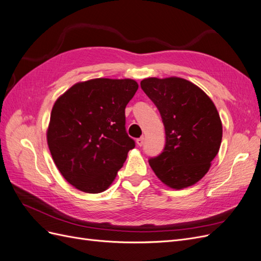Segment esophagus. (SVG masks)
<instances>
[{"mask_svg": "<svg viewBox=\"0 0 261 261\" xmlns=\"http://www.w3.org/2000/svg\"><path fill=\"white\" fill-rule=\"evenodd\" d=\"M143 144H144V138L141 137V138L137 139V145L138 146H142Z\"/></svg>", "mask_w": 261, "mask_h": 261, "instance_id": "34e87169", "label": "esophagus"}]
</instances>
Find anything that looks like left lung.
<instances>
[{
  "mask_svg": "<svg viewBox=\"0 0 261 261\" xmlns=\"http://www.w3.org/2000/svg\"><path fill=\"white\" fill-rule=\"evenodd\" d=\"M141 88L161 113L166 133L163 152L149 158L150 168L172 189L193 186L207 173L220 148L222 123L215 104L182 78H147Z\"/></svg>",
  "mask_w": 261,
  "mask_h": 261,
  "instance_id": "8db88e82",
  "label": "left lung"
}]
</instances>
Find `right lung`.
<instances>
[{
  "mask_svg": "<svg viewBox=\"0 0 261 261\" xmlns=\"http://www.w3.org/2000/svg\"><path fill=\"white\" fill-rule=\"evenodd\" d=\"M139 86L131 79L79 82L52 109L47 144L67 182L100 193L115 180L136 142L125 131L124 109Z\"/></svg>",
  "mask_w": 261,
  "mask_h": 261,
  "instance_id": "right-lung-1",
  "label": "right lung"
}]
</instances>
